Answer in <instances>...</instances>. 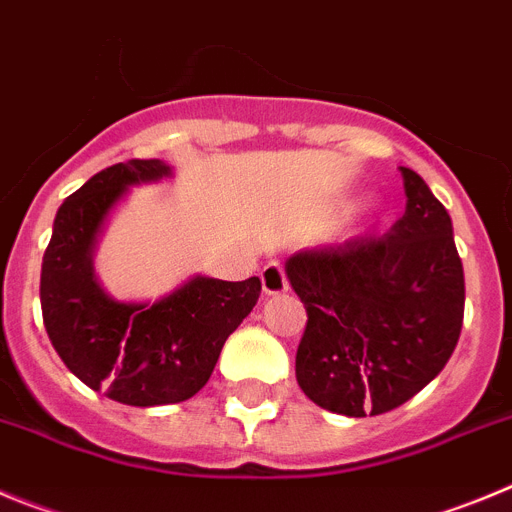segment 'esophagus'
<instances>
[{
    "label": "esophagus",
    "mask_w": 512,
    "mask_h": 512,
    "mask_svg": "<svg viewBox=\"0 0 512 512\" xmlns=\"http://www.w3.org/2000/svg\"><path fill=\"white\" fill-rule=\"evenodd\" d=\"M262 290L265 296H278V293H285L288 290V278H285V270L278 265V262H270L262 270Z\"/></svg>",
    "instance_id": "obj_1"
}]
</instances>
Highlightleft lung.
Returning <instances> with one entry per match:
<instances>
[{
	"label": "left lung",
	"mask_w": 512,
	"mask_h": 512,
	"mask_svg": "<svg viewBox=\"0 0 512 512\" xmlns=\"http://www.w3.org/2000/svg\"><path fill=\"white\" fill-rule=\"evenodd\" d=\"M405 214L382 237L301 250L285 275L306 306L296 380L316 405L380 416L434 380L459 342L464 270L449 211L400 168Z\"/></svg>",
	"instance_id": "obj_1"
}]
</instances>
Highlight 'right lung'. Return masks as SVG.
Listing matches in <instances>:
<instances>
[{
	"instance_id": "1",
	"label": "right lung",
	"mask_w": 512,
	"mask_h": 512,
	"mask_svg": "<svg viewBox=\"0 0 512 512\" xmlns=\"http://www.w3.org/2000/svg\"><path fill=\"white\" fill-rule=\"evenodd\" d=\"M168 178L173 168L163 160H127L89 178L55 214L40 273L45 331L58 357L91 390L137 408L199 393L262 290L260 278L191 275L158 301L109 296L94 270L109 216L130 188Z\"/></svg>"
}]
</instances>
